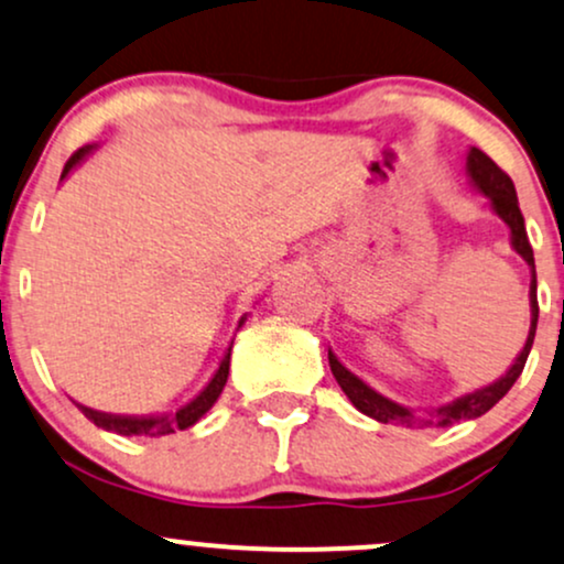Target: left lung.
I'll list each match as a JSON object with an SVG mask.
<instances>
[{"label": "left lung", "mask_w": 564, "mask_h": 564, "mask_svg": "<svg viewBox=\"0 0 564 564\" xmlns=\"http://www.w3.org/2000/svg\"><path fill=\"white\" fill-rule=\"evenodd\" d=\"M467 180L471 185V191H477L480 196L488 198L490 212L507 225L509 230V246L514 254H520L525 260L528 270H530V328L525 336V345H522L520 352H517L514 364L507 368V373H501L496 381L490 384L477 387V390L458 394L453 398L451 403L443 405H430V408H411L398 403V400L387 398L379 390H373L368 381H364L358 373H352L349 368L336 358V352L328 347V364H332V373L334 379L339 381L341 392L347 394L349 403L358 408L360 413L366 416L377 419L381 424H403L411 426V430H426V426H451L458 422H467V419H477L482 413H488L498 400L503 398L511 390L517 379H520L522 368H525V360L530 355V347H533L535 339V326H539V300H535V260H533V249H530L528 241V230H525V219H522L520 212V200H517V191L514 183L509 180L507 172H501L498 166L490 161L480 148L471 145L467 151Z\"/></svg>", "instance_id": "obj_1"}]
</instances>
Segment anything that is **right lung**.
Segmentation results:
<instances>
[{
	"label": "right lung",
	"instance_id": "add662e5",
	"mask_svg": "<svg viewBox=\"0 0 564 564\" xmlns=\"http://www.w3.org/2000/svg\"><path fill=\"white\" fill-rule=\"evenodd\" d=\"M95 142L93 145H84L79 151L74 153L66 161V166H63V174H61V183L63 180H68L70 172H76L79 166L87 161L89 156L95 153ZM246 318H249V313L241 315V321H238V328L243 326ZM236 328V332H238ZM230 352H232V341L225 349L223 360H219L217 371L212 373V379L206 381V387L200 390L196 398L187 400L185 405H180L177 411H166V413H106V411H95V408L84 405V403H76V408L84 413V416L89 419V422L100 426V430L106 432H116V435H124V437H164V435H172V432L177 430H191L193 424L198 422V419H204V413L209 411L212 405L217 403V398L223 394L225 390V381H228V373H230Z\"/></svg>",
	"mask_w": 564,
	"mask_h": 564
}]
</instances>
